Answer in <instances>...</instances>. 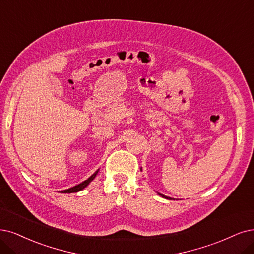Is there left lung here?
<instances>
[{
  "mask_svg": "<svg viewBox=\"0 0 254 254\" xmlns=\"http://www.w3.org/2000/svg\"><path fill=\"white\" fill-rule=\"evenodd\" d=\"M159 195H161L162 198H165V199H168V200H174V199L170 198V196H166V195H164V194H162V193H159Z\"/></svg>",
  "mask_w": 254,
  "mask_h": 254,
  "instance_id": "1",
  "label": "left lung"
}]
</instances>
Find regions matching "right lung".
Here are the masks:
<instances>
[{"label": "right lung", "mask_w": 254, "mask_h": 254, "mask_svg": "<svg viewBox=\"0 0 254 254\" xmlns=\"http://www.w3.org/2000/svg\"><path fill=\"white\" fill-rule=\"evenodd\" d=\"M97 173H98V171H96L95 173H94V174L89 178V179H87L86 181L81 182V183H80V184H78V185H75L74 187H71V189H69V190H62L61 192H63V193H71V192H77V191L82 190L84 189V187H87V186L90 184V182H91V181H93V180H94V178L96 177Z\"/></svg>", "instance_id": "1"}]
</instances>
